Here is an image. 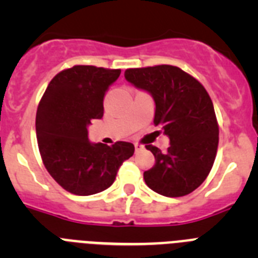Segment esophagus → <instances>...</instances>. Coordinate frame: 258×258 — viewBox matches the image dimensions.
I'll use <instances>...</instances> for the list:
<instances>
[{"instance_id": "esophagus-1", "label": "esophagus", "mask_w": 258, "mask_h": 258, "mask_svg": "<svg viewBox=\"0 0 258 258\" xmlns=\"http://www.w3.org/2000/svg\"><path fill=\"white\" fill-rule=\"evenodd\" d=\"M134 149H136V151H141V150H143V145H140V143H134Z\"/></svg>"}]
</instances>
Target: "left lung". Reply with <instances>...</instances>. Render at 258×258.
Returning <instances> with one entry per match:
<instances>
[{
    "mask_svg": "<svg viewBox=\"0 0 258 258\" xmlns=\"http://www.w3.org/2000/svg\"><path fill=\"white\" fill-rule=\"evenodd\" d=\"M125 79L152 95L154 124L169 137L166 152L152 145L155 165L143 173L146 184L168 198L184 197L206 181L218 147V122L206 88L169 64L129 68Z\"/></svg>",
    "mask_w": 258,
    "mask_h": 258,
    "instance_id": "left-lung-1",
    "label": "left lung"
}]
</instances>
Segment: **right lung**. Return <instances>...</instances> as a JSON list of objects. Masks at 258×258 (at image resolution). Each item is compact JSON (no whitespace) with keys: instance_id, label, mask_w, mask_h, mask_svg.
I'll return each instance as SVG.
<instances>
[{"instance_id":"obj_1","label":"right lung","mask_w":258,"mask_h":258,"mask_svg":"<svg viewBox=\"0 0 258 258\" xmlns=\"http://www.w3.org/2000/svg\"><path fill=\"white\" fill-rule=\"evenodd\" d=\"M121 70L74 66L50 81L36 113L38 150L45 168L66 191L93 195L113 183L118 168L133 156L129 142L90 143L88 126L103 116V98Z\"/></svg>"}]
</instances>
